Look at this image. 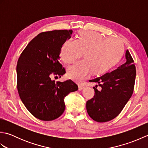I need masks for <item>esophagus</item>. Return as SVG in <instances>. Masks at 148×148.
Wrapping results in <instances>:
<instances>
[{
    "label": "esophagus",
    "instance_id": "obj_1",
    "mask_svg": "<svg viewBox=\"0 0 148 148\" xmlns=\"http://www.w3.org/2000/svg\"><path fill=\"white\" fill-rule=\"evenodd\" d=\"M84 88V86L83 85V84H79V85H78V89H79V90H82Z\"/></svg>",
    "mask_w": 148,
    "mask_h": 148
}]
</instances>
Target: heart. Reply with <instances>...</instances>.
<instances>
[{"mask_svg": "<svg viewBox=\"0 0 148 148\" xmlns=\"http://www.w3.org/2000/svg\"><path fill=\"white\" fill-rule=\"evenodd\" d=\"M84 53L83 60L67 69V76L81 82L91 72L93 75L106 73L120 61L124 53V45L116 37L106 38L94 31H82L76 40L69 39L63 44L60 56L66 65L71 64Z\"/></svg>", "mask_w": 148, "mask_h": 148, "instance_id": "1", "label": "heart"}]
</instances>
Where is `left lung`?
<instances>
[{
  "mask_svg": "<svg viewBox=\"0 0 148 148\" xmlns=\"http://www.w3.org/2000/svg\"><path fill=\"white\" fill-rule=\"evenodd\" d=\"M126 62L110 73L90 80L99 84L101 90L93 87L95 95L86 102V110L91 118L106 122L121 112L132 95L136 76V66L130 52L125 53Z\"/></svg>",
  "mask_w": 148,
  "mask_h": 148,
  "instance_id": "obj_1",
  "label": "left lung"
}]
</instances>
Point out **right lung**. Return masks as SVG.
I'll use <instances>...</instances> for the list:
<instances>
[{"instance_id": "add662e5", "label": "right lung", "mask_w": 148, "mask_h": 148, "mask_svg": "<svg viewBox=\"0 0 148 148\" xmlns=\"http://www.w3.org/2000/svg\"><path fill=\"white\" fill-rule=\"evenodd\" d=\"M72 30L44 32L31 40L21 53L17 66V88L22 102L31 114L42 121H52L64 112V98L78 90L69 79H51L65 73L59 62L63 44L71 38Z\"/></svg>"}]
</instances>
